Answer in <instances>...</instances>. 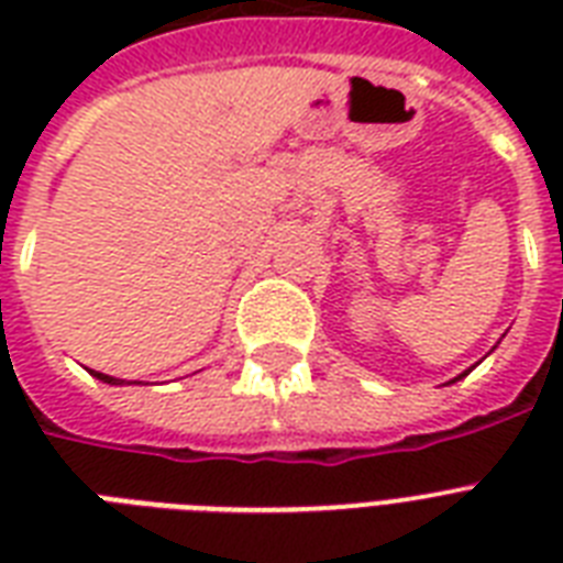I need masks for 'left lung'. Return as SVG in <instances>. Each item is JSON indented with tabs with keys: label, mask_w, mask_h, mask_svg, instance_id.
<instances>
[{
	"label": "left lung",
	"mask_w": 563,
	"mask_h": 563,
	"mask_svg": "<svg viewBox=\"0 0 563 563\" xmlns=\"http://www.w3.org/2000/svg\"><path fill=\"white\" fill-rule=\"evenodd\" d=\"M462 376H464V374H462Z\"/></svg>",
	"instance_id": "left-lung-1"
}]
</instances>
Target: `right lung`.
I'll list each match as a JSON object with an SVG mask.
<instances>
[{
    "label": "right lung",
    "mask_w": 563,
    "mask_h": 563,
    "mask_svg": "<svg viewBox=\"0 0 563 563\" xmlns=\"http://www.w3.org/2000/svg\"><path fill=\"white\" fill-rule=\"evenodd\" d=\"M92 376H99L101 383H113V385L119 383V379H113V376H108V374H99V371H92Z\"/></svg>",
    "instance_id": "right-lung-1"
}]
</instances>
